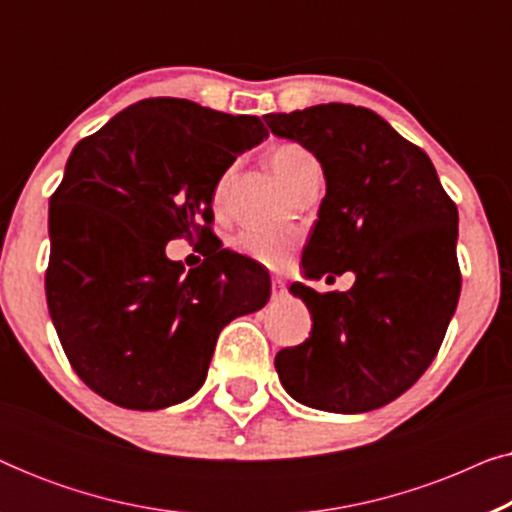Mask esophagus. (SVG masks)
<instances>
[{
    "mask_svg": "<svg viewBox=\"0 0 512 512\" xmlns=\"http://www.w3.org/2000/svg\"><path fill=\"white\" fill-rule=\"evenodd\" d=\"M284 291H286L284 279L282 277H272V293H275V298L284 296Z\"/></svg>",
    "mask_w": 512,
    "mask_h": 512,
    "instance_id": "34e87169",
    "label": "esophagus"
}]
</instances>
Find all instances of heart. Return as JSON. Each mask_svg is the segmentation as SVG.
I'll return each mask as SVG.
<instances>
[{"label": "heart", "instance_id": "heart-1", "mask_svg": "<svg viewBox=\"0 0 512 512\" xmlns=\"http://www.w3.org/2000/svg\"><path fill=\"white\" fill-rule=\"evenodd\" d=\"M317 163L314 156L300 144H279L277 149L270 153V167L277 174V179L289 188L291 181L296 179V174L303 170L305 165ZM223 184L219 181L216 186V200L221 198ZM235 247L242 251L244 256H249L251 261L265 265V268L279 270L289 263L291 251L296 247V240L289 233H275V230H261V228H247L244 233L237 235Z\"/></svg>", "mask_w": 512, "mask_h": 512}]
</instances>
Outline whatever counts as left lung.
<instances>
[{
    "label": "left lung",
    "instance_id": "left-lung-1",
    "mask_svg": "<svg viewBox=\"0 0 512 512\" xmlns=\"http://www.w3.org/2000/svg\"><path fill=\"white\" fill-rule=\"evenodd\" d=\"M263 121L324 170L305 277L356 275L345 293L291 284L312 314V333L275 356L279 382L307 408H382L431 366L457 310V205L431 158L366 107L331 102Z\"/></svg>",
    "mask_w": 512,
    "mask_h": 512
}]
</instances>
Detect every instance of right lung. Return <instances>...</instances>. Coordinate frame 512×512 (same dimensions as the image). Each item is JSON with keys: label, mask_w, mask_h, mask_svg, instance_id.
Returning a JSON list of instances; mask_svg holds the SVG:
<instances>
[{"label": "right lung", "mask_w": 512, "mask_h": 512, "mask_svg": "<svg viewBox=\"0 0 512 512\" xmlns=\"http://www.w3.org/2000/svg\"><path fill=\"white\" fill-rule=\"evenodd\" d=\"M268 137L258 116L179 97L123 109L74 146L51 195L46 300L76 375L130 410H160L202 387L216 338L268 303L270 275L216 244L186 272L174 237L212 240L223 172Z\"/></svg>", "instance_id": "1"}]
</instances>
